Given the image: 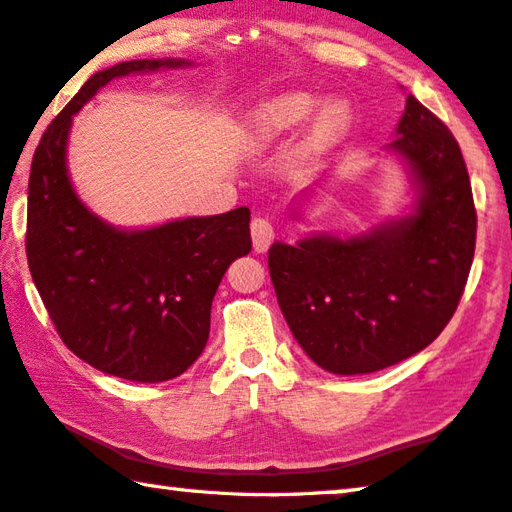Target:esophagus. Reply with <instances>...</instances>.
Instances as JSON below:
<instances>
[{
	"mask_svg": "<svg viewBox=\"0 0 512 512\" xmlns=\"http://www.w3.org/2000/svg\"><path fill=\"white\" fill-rule=\"evenodd\" d=\"M249 229H251V242H254V251L263 254V251H267V247H270L274 240L272 222L267 218H254L249 224Z\"/></svg>",
	"mask_w": 512,
	"mask_h": 512,
	"instance_id": "esophagus-1",
	"label": "esophagus"
}]
</instances>
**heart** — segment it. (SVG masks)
<instances>
[{"label":"heart","mask_w":512,"mask_h":512,"mask_svg":"<svg viewBox=\"0 0 512 512\" xmlns=\"http://www.w3.org/2000/svg\"><path fill=\"white\" fill-rule=\"evenodd\" d=\"M317 98L308 92H285L265 98L242 121V137L254 150H267L281 143L285 137L299 128L315 110ZM351 110L344 101H328L312 116L308 143L310 146H326L337 141L348 128Z\"/></svg>","instance_id":"heart-1"}]
</instances>
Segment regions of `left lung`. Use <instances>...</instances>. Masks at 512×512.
<instances>
[{"instance_id": "obj_1", "label": "left lung", "mask_w": 512, "mask_h": 512, "mask_svg": "<svg viewBox=\"0 0 512 512\" xmlns=\"http://www.w3.org/2000/svg\"><path fill=\"white\" fill-rule=\"evenodd\" d=\"M414 186L411 213L364 233L274 242L270 276L294 339L337 375L382 371L443 333L468 281L477 211L447 125L407 96L396 139Z\"/></svg>"}]
</instances>
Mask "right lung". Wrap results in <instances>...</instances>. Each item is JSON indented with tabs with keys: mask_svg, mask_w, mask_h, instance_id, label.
Returning a JSON list of instances; mask_svg holds the SVG:
<instances>
[{
	"mask_svg": "<svg viewBox=\"0 0 512 512\" xmlns=\"http://www.w3.org/2000/svg\"><path fill=\"white\" fill-rule=\"evenodd\" d=\"M188 65L130 60L98 71L49 123L31 164L26 258L44 308L71 353L132 382L173 380L202 355L215 290L251 251L249 209L112 227L71 186L67 141L74 116L110 80Z\"/></svg>",
	"mask_w": 512,
	"mask_h": 512,
	"instance_id": "1",
	"label": "right lung"
}]
</instances>
